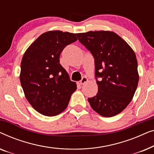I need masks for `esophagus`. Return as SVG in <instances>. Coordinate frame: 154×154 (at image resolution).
Here are the masks:
<instances>
[{
	"label": "esophagus",
	"mask_w": 154,
	"mask_h": 154,
	"mask_svg": "<svg viewBox=\"0 0 154 154\" xmlns=\"http://www.w3.org/2000/svg\"><path fill=\"white\" fill-rule=\"evenodd\" d=\"M88 81V79L86 77H83V79H81V81H80L79 82V83L80 84V85H84V84H85V83H87V81Z\"/></svg>",
	"instance_id": "obj_1"
}]
</instances>
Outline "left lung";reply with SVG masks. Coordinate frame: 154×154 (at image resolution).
<instances>
[{
  "label": "left lung",
  "instance_id": "8db88e82",
  "mask_svg": "<svg viewBox=\"0 0 154 154\" xmlns=\"http://www.w3.org/2000/svg\"><path fill=\"white\" fill-rule=\"evenodd\" d=\"M81 43L94 58L96 96L88 98L90 106L104 117H112L125 109L137 88V61L133 50L112 31L76 33ZM100 79L99 81L97 78Z\"/></svg>",
  "mask_w": 154,
  "mask_h": 154
}]
</instances>
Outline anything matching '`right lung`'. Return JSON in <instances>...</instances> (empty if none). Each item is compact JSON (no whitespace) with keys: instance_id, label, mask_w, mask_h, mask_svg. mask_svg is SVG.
Returning <instances> with one entry per match:
<instances>
[{"instance_id":"obj_1","label":"right lung","mask_w":154,"mask_h":154,"mask_svg":"<svg viewBox=\"0 0 154 154\" xmlns=\"http://www.w3.org/2000/svg\"><path fill=\"white\" fill-rule=\"evenodd\" d=\"M77 41L75 33L50 31L43 33L26 50L21 62L20 82L26 100L38 112L47 116L62 113L76 90L60 64L61 52Z\"/></svg>"}]
</instances>
